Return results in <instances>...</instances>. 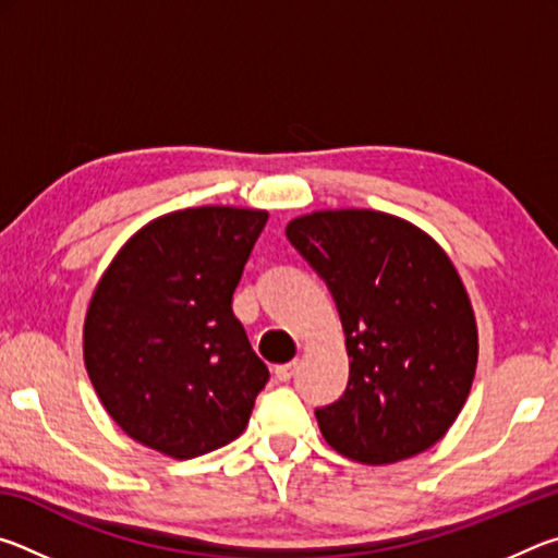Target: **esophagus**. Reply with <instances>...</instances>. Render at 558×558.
Here are the masks:
<instances>
[{"label": "esophagus", "mask_w": 558, "mask_h": 558, "mask_svg": "<svg viewBox=\"0 0 558 558\" xmlns=\"http://www.w3.org/2000/svg\"><path fill=\"white\" fill-rule=\"evenodd\" d=\"M295 369H298V362L280 364V366H276V379L278 381H290L292 376H295Z\"/></svg>", "instance_id": "1"}]
</instances>
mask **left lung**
<instances>
[{
	"mask_svg": "<svg viewBox=\"0 0 558 558\" xmlns=\"http://www.w3.org/2000/svg\"><path fill=\"white\" fill-rule=\"evenodd\" d=\"M286 233L332 292L352 359L344 393L315 409L325 440L364 465L428 450L458 418L477 366L458 270L430 235L381 211H317Z\"/></svg>",
	"mask_w": 558,
	"mask_h": 558,
	"instance_id": "obj_1",
	"label": "left lung"
}]
</instances>
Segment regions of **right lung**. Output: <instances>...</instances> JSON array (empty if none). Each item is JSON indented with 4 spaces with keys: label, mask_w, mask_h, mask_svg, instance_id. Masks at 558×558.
<instances>
[{
    "label": "right lung",
    "mask_w": 558,
    "mask_h": 558,
    "mask_svg": "<svg viewBox=\"0 0 558 558\" xmlns=\"http://www.w3.org/2000/svg\"><path fill=\"white\" fill-rule=\"evenodd\" d=\"M266 211L199 206L147 223L98 282L83 356L130 438L192 460L235 440L268 384L233 292Z\"/></svg>",
    "instance_id": "obj_1"
}]
</instances>
